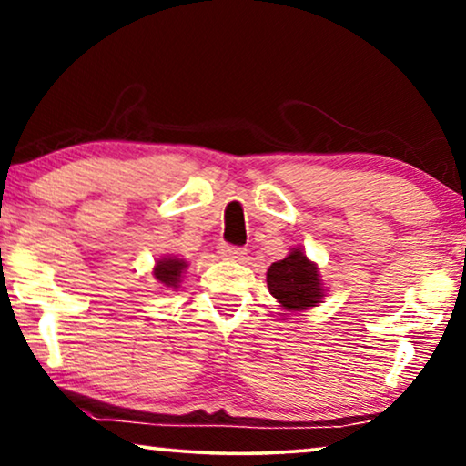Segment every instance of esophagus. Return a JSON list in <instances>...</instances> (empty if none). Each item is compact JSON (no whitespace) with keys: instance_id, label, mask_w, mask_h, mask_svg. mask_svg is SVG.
Instances as JSON below:
<instances>
[{"instance_id":"obj_1","label":"esophagus","mask_w":466,"mask_h":466,"mask_svg":"<svg viewBox=\"0 0 466 466\" xmlns=\"http://www.w3.org/2000/svg\"><path fill=\"white\" fill-rule=\"evenodd\" d=\"M219 253L228 259H236V261H245L247 259V248L236 247V245H226V242L219 247Z\"/></svg>"}]
</instances>
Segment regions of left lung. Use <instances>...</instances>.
Segmentation results:
<instances>
[{"mask_svg":"<svg viewBox=\"0 0 466 466\" xmlns=\"http://www.w3.org/2000/svg\"><path fill=\"white\" fill-rule=\"evenodd\" d=\"M268 289L287 310H304L317 306L323 298L317 266L301 251H291L285 259L268 268Z\"/></svg>","mask_w":466,"mask_h":466,"instance_id":"8db88e82","label":"left lung"}]
</instances>
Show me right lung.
I'll return each mask as SVG.
<instances>
[{
    "label": "right lung",
    "mask_w": 466,
    "mask_h": 466,
    "mask_svg": "<svg viewBox=\"0 0 466 466\" xmlns=\"http://www.w3.org/2000/svg\"><path fill=\"white\" fill-rule=\"evenodd\" d=\"M186 266L187 264L183 259H175V258L162 259V261H158V266H156L154 277L160 285L170 287V289H177V287H179V280H181V272Z\"/></svg>",
    "instance_id": "obj_1"
}]
</instances>
